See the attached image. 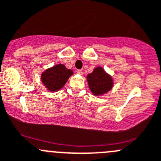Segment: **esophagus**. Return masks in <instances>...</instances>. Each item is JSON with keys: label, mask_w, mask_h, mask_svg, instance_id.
<instances>
[{"label": "esophagus", "mask_w": 161, "mask_h": 161, "mask_svg": "<svg viewBox=\"0 0 161 161\" xmlns=\"http://www.w3.org/2000/svg\"><path fill=\"white\" fill-rule=\"evenodd\" d=\"M76 73H77V74H79V75H83V71H82V70H80V69H77V70H76Z\"/></svg>", "instance_id": "esophagus-1"}]
</instances>
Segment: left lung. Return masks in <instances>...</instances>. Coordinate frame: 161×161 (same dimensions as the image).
I'll return each instance as SVG.
<instances>
[{
    "mask_svg": "<svg viewBox=\"0 0 161 161\" xmlns=\"http://www.w3.org/2000/svg\"><path fill=\"white\" fill-rule=\"evenodd\" d=\"M88 86L95 96H100L109 92L113 87V80L104 69L97 67L87 76Z\"/></svg>",
    "mask_w": 161,
    "mask_h": 161,
    "instance_id": "1",
    "label": "left lung"
}]
</instances>
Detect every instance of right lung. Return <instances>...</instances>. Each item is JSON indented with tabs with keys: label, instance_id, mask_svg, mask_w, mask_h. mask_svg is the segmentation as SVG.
I'll return each instance as SVG.
<instances>
[{
	"label": "right lung",
	"instance_id": "obj_1",
	"mask_svg": "<svg viewBox=\"0 0 161 161\" xmlns=\"http://www.w3.org/2000/svg\"><path fill=\"white\" fill-rule=\"evenodd\" d=\"M73 72L62 64L48 69L41 75V80L46 88L51 92L58 91L65 85Z\"/></svg>",
	"mask_w": 161,
	"mask_h": 161
}]
</instances>
